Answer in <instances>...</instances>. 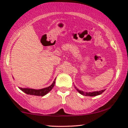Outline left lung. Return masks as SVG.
<instances>
[{"label":"left lung","mask_w":128,"mask_h":128,"mask_svg":"<svg viewBox=\"0 0 128 128\" xmlns=\"http://www.w3.org/2000/svg\"><path fill=\"white\" fill-rule=\"evenodd\" d=\"M75 88H76V87H75ZM77 90H78V92H79V93L81 94L82 95L85 96H90V97H92V96H96L100 95V94H102V92H104L106 90H102L101 91H98V92H82V91H81V90H78V89H77Z\"/></svg>","instance_id":"1"}]
</instances>
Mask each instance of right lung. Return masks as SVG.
I'll use <instances>...</instances> for the list:
<instances>
[{"instance_id": "add662e5", "label": "right lung", "mask_w": 128, "mask_h": 128, "mask_svg": "<svg viewBox=\"0 0 128 128\" xmlns=\"http://www.w3.org/2000/svg\"><path fill=\"white\" fill-rule=\"evenodd\" d=\"M55 83V79L54 80L53 83L50 86L46 88L40 89V90H35V89H31V88H22L19 87V88L22 92H25V93L27 94H30V95H34V96H44L45 94H46L48 92H50L52 90V88L54 87Z\"/></svg>"}]
</instances>
